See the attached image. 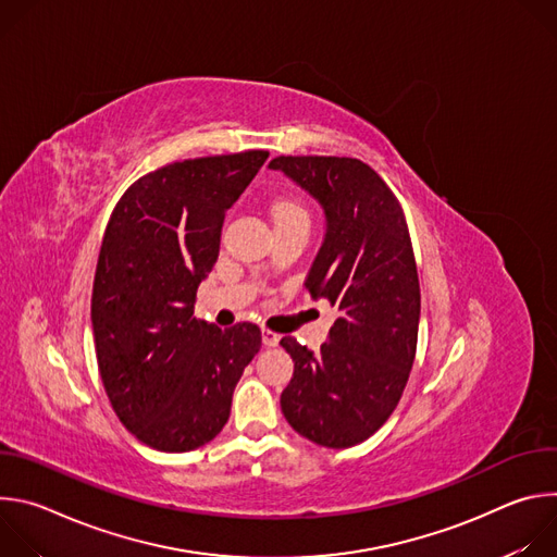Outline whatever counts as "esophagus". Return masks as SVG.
<instances>
[{
	"mask_svg": "<svg viewBox=\"0 0 557 557\" xmlns=\"http://www.w3.org/2000/svg\"><path fill=\"white\" fill-rule=\"evenodd\" d=\"M280 335L277 333H273V331H269V329H262V344L264 346H269V348H273V346H277L280 344Z\"/></svg>",
	"mask_w": 557,
	"mask_h": 557,
	"instance_id": "34e87169",
	"label": "esophagus"
}]
</instances>
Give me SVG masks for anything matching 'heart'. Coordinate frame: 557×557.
<instances>
[{
	"instance_id": "b5f03b06",
	"label": "heart",
	"mask_w": 557,
	"mask_h": 557,
	"mask_svg": "<svg viewBox=\"0 0 557 557\" xmlns=\"http://www.w3.org/2000/svg\"><path fill=\"white\" fill-rule=\"evenodd\" d=\"M273 218L275 222H308V211L293 200H280L273 205Z\"/></svg>"
}]
</instances>
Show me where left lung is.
I'll list each match as a JSON object with an SVG mask.
<instances>
[{
  "mask_svg": "<svg viewBox=\"0 0 557 557\" xmlns=\"http://www.w3.org/2000/svg\"><path fill=\"white\" fill-rule=\"evenodd\" d=\"M269 170L324 209V243L304 286L337 310L320 355L280 342L295 363L280 406L304 438L352 447L394 412L417 355L421 290L404 209L357 158L277 156Z\"/></svg>",
  "mask_w": 557,
  "mask_h": 557,
  "instance_id": "left-lung-1",
  "label": "left lung"
}]
</instances>
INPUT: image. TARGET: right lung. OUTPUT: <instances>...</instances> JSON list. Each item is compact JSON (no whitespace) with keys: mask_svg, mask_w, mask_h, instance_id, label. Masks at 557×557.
<instances>
[{"mask_svg":"<svg viewBox=\"0 0 557 557\" xmlns=\"http://www.w3.org/2000/svg\"><path fill=\"white\" fill-rule=\"evenodd\" d=\"M269 158L264 149L172 163L116 202L97 262L92 331L108 399L158 451H189L220 434L231 396L262 346L256 324L218 329L194 317L226 209Z\"/></svg>","mask_w":557,"mask_h":557,"instance_id":"1","label":"right lung"}]
</instances>
